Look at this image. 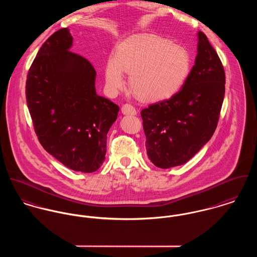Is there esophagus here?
Here are the masks:
<instances>
[{
  "label": "esophagus",
  "instance_id": "obj_1",
  "mask_svg": "<svg viewBox=\"0 0 257 257\" xmlns=\"http://www.w3.org/2000/svg\"><path fill=\"white\" fill-rule=\"evenodd\" d=\"M121 113L123 115H127V116H136L137 115V110L131 104H124L121 107Z\"/></svg>",
  "mask_w": 257,
  "mask_h": 257
}]
</instances>
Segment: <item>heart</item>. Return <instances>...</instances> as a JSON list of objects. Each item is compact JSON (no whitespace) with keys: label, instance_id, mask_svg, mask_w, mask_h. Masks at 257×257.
I'll use <instances>...</instances> for the list:
<instances>
[{"label":"heart","instance_id":"b5f03b06","mask_svg":"<svg viewBox=\"0 0 257 257\" xmlns=\"http://www.w3.org/2000/svg\"><path fill=\"white\" fill-rule=\"evenodd\" d=\"M190 71V58L183 47L153 34L131 37L111 59L105 70L108 87L117 91L130 75L132 91L140 99L156 102L177 93Z\"/></svg>","mask_w":257,"mask_h":257}]
</instances>
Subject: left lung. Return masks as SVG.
<instances>
[{
    "label": "left lung",
    "instance_id": "8db88e82",
    "mask_svg": "<svg viewBox=\"0 0 257 257\" xmlns=\"http://www.w3.org/2000/svg\"><path fill=\"white\" fill-rule=\"evenodd\" d=\"M194 66L178 93L141 111L148 158L158 168L187 163L210 140L225 95V70L206 35L197 33Z\"/></svg>",
    "mask_w": 257,
    "mask_h": 257
}]
</instances>
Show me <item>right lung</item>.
I'll return each mask as SVG.
<instances>
[{"mask_svg": "<svg viewBox=\"0 0 257 257\" xmlns=\"http://www.w3.org/2000/svg\"><path fill=\"white\" fill-rule=\"evenodd\" d=\"M69 28L52 34L40 48L26 79V102L43 148L70 170L93 173L104 162L107 134L118 107L98 96L96 71L70 52Z\"/></svg>", "mask_w": 257, "mask_h": 257, "instance_id": "right-lung-1", "label": "right lung"}]
</instances>
